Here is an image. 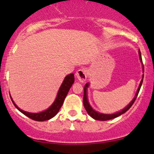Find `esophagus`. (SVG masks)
I'll use <instances>...</instances> for the list:
<instances>
[{
	"label": "esophagus",
	"mask_w": 154,
	"mask_h": 154,
	"mask_svg": "<svg viewBox=\"0 0 154 154\" xmlns=\"http://www.w3.org/2000/svg\"><path fill=\"white\" fill-rule=\"evenodd\" d=\"M75 76L78 80L81 83H84L86 81V79L88 77V69L85 68L81 69L77 71L75 73Z\"/></svg>",
	"instance_id": "esophagus-1"
}]
</instances>
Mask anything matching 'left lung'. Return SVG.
Returning <instances> with one entry per match:
<instances>
[{
  "mask_svg": "<svg viewBox=\"0 0 154 154\" xmlns=\"http://www.w3.org/2000/svg\"><path fill=\"white\" fill-rule=\"evenodd\" d=\"M139 54H140V62H141V63H142V55H141V52H140V50H139ZM142 65H143V63H142ZM143 70H144V66H143ZM143 79H144V75H142V79L140 82V85H139V88H138L137 90L135 96H134L133 100H132L131 102H130V104H128V106H126L125 108H124L123 109H122L121 111H118V112H116V113H112V114H105V113H100V112H98V111H96L95 110H94V109H92V107L90 106V103H89V102H88V95H87L88 88L89 87L90 83H86L85 87H84V96H83V104H84V106H85V109L86 111H87L88 114H89V116H91L92 119H94L95 120H98V121H108V120L115 119V118H116L118 116H119L122 115L123 113H125L126 111H127L128 109H129L130 107L132 106V104H133L134 101H135L137 97V95H138L139 92H140L141 86H142V82H143Z\"/></svg>",
  "mask_w": 154,
  "mask_h": 154,
  "instance_id": "1",
  "label": "left lung"
}]
</instances>
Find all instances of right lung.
Segmentation results:
<instances>
[{
  "instance_id": "right-lung-1",
  "label": "right lung",
  "mask_w": 154,
  "mask_h": 154,
  "mask_svg": "<svg viewBox=\"0 0 154 154\" xmlns=\"http://www.w3.org/2000/svg\"><path fill=\"white\" fill-rule=\"evenodd\" d=\"M73 83H74V74L73 73H71V74L67 75L64 78V81H63L62 85H61L60 89L58 90L57 94V97L54 101V102L52 103L49 108L39 113H30L28 112V111L22 110V109L19 108L15 104V103L14 102L13 100L11 97V95H10V98H11V100L12 103L14 104V106L20 112H22L23 114L26 116L27 117L30 118L31 119L34 120V121H47V120H50L52 118H53L59 112L60 108L62 106L63 103H64V99L66 97L67 94H68L69 90H70V88L72 86Z\"/></svg>"
}]
</instances>
